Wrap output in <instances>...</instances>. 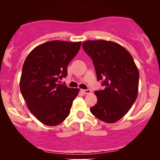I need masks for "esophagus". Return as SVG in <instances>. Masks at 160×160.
I'll use <instances>...</instances> for the list:
<instances>
[{
  "mask_svg": "<svg viewBox=\"0 0 160 160\" xmlns=\"http://www.w3.org/2000/svg\"><path fill=\"white\" fill-rule=\"evenodd\" d=\"M82 92L84 94H86V95H89V94L91 93V90L89 89H82Z\"/></svg>",
  "mask_w": 160,
  "mask_h": 160,
  "instance_id": "1",
  "label": "esophagus"
}]
</instances>
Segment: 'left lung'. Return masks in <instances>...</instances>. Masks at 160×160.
I'll return each instance as SVG.
<instances>
[{
	"instance_id": "left-lung-1",
	"label": "left lung",
	"mask_w": 160,
	"mask_h": 160,
	"mask_svg": "<svg viewBox=\"0 0 160 160\" xmlns=\"http://www.w3.org/2000/svg\"><path fill=\"white\" fill-rule=\"evenodd\" d=\"M82 47L90 57L98 81L105 89L95 91L98 102L90 108L92 114L106 123L122 119L136 100L139 72L125 48L113 41H87Z\"/></svg>"
}]
</instances>
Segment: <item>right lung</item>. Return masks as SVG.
I'll return each instance as SVG.
<instances>
[{
    "instance_id": "add662e5",
    "label": "right lung",
    "mask_w": 160,
    "mask_h": 160,
    "mask_svg": "<svg viewBox=\"0 0 160 160\" xmlns=\"http://www.w3.org/2000/svg\"><path fill=\"white\" fill-rule=\"evenodd\" d=\"M81 43L52 41L32 50L24 62L20 91L30 112L41 123L55 126L69 115L78 88H68L60 80L67 76V67Z\"/></svg>"
}]
</instances>
